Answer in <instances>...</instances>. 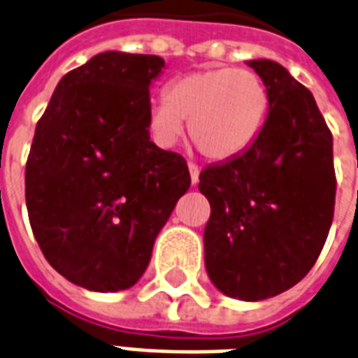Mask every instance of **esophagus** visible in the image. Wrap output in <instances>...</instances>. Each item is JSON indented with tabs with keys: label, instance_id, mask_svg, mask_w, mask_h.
<instances>
[{
	"label": "esophagus",
	"instance_id": "34e87169",
	"mask_svg": "<svg viewBox=\"0 0 358 358\" xmlns=\"http://www.w3.org/2000/svg\"><path fill=\"white\" fill-rule=\"evenodd\" d=\"M188 170H190V179H192V185H198L199 181V168L194 162H188Z\"/></svg>",
	"mask_w": 358,
	"mask_h": 358
}]
</instances>
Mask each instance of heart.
Masks as SVG:
<instances>
[{
    "mask_svg": "<svg viewBox=\"0 0 358 358\" xmlns=\"http://www.w3.org/2000/svg\"><path fill=\"white\" fill-rule=\"evenodd\" d=\"M164 101L149 108V130L160 145H173L188 121V136L210 160H231L262 136L271 113V95L257 74L217 66L173 80Z\"/></svg>",
    "mask_w": 358,
    "mask_h": 358,
    "instance_id": "obj_1",
    "label": "heart"
}]
</instances>
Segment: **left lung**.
<instances>
[{"label":"left lung","mask_w":358,"mask_h":358,"mask_svg":"<svg viewBox=\"0 0 358 358\" xmlns=\"http://www.w3.org/2000/svg\"><path fill=\"white\" fill-rule=\"evenodd\" d=\"M271 95L246 153L199 173L209 199L205 267L228 297L263 301L289 289L320 257L334 217L332 134L314 95L276 61L254 59Z\"/></svg>","instance_id":"8db88e82"}]
</instances>
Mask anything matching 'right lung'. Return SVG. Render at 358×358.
<instances>
[{
	"instance_id": "right-lung-1",
	"label": "right lung",
	"mask_w": 358,
	"mask_h": 358,
	"mask_svg": "<svg viewBox=\"0 0 358 358\" xmlns=\"http://www.w3.org/2000/svg\"><path fill=\"white\" fill-rule=\"evenodd\" d=\"M159 55L102 52L66 73L38 119L26 205L48 263L91 292L134 285L190 187L187 160L149 140Z\"/></svg>"
}]
</instances>
